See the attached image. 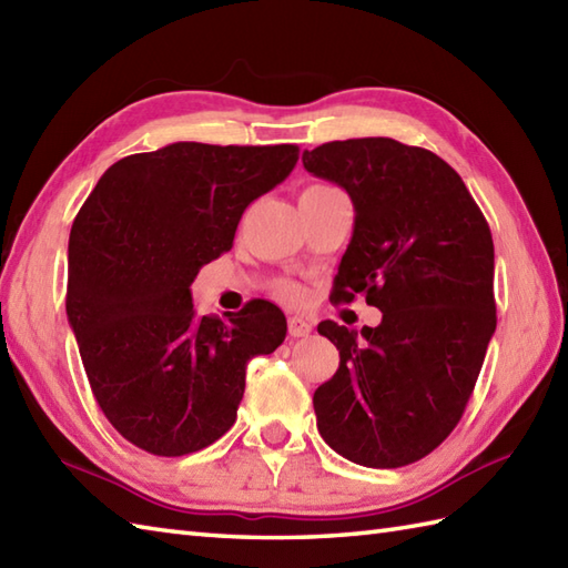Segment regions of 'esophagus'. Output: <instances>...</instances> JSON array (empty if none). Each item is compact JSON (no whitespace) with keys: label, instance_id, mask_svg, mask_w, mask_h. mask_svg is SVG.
I'll use <instances>...</instances> for the list:
<instances>
[{"label":"esophagus","instance_id":"34e87169","mask_svg":"<svg viewBox=\"0 0 568 568\" xmlns=\"http://www.w3.org/2000/svg\"><path fill=\"white\" fill-rule=\"evenodd\" d=\"M312 332V324L303 317H291L287 320V334L293 336V339H300V336H307Z\"/></svg>","mask_w":568,"mask_h":568}]
</instances>
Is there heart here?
Returning <instances> with one entry per match:
<instances>
[{
  "mask_svg": "<svg viewBox=\"0 0 568 568\" xmlns=\"http://www.w3.org/2000/svg\"><path fill=\"white\" fill-rule=\"evenodd\" d=\"M317 187H327V185H317ZM277 295L287 300V303H295V300L300 297V291H297V285H293V283H281V285H277Z\"/></svg>",
  "mask_w": 568,
  "mask_h": 568,
  "instance_id": "heart-1",
  "label": "heart"
}]
</instances>
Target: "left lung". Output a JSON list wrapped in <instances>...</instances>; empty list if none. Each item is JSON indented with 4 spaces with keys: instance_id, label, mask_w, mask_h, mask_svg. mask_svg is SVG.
Listing matches in <instances>:
<instances>
[{
    "instance_id": "left-lung-1",
    "label": "left lung",
    "mask_w": 568,
    "mask_h": 568,
    "mask_svg": "<svg viewBox=\"0 0 568 568\" xmlns=\"http://www.w3.org/2000/svg\"><path fill=\"white\" fill-rule=\"evenodd\" d=\"M354 202L336 303L383 312L361 332L327 320L339 371L315 390L322 439L368 468L437 449L462 419L496 332L493 236L464 180L437 153L395 139L329 141L303 153Z\"/></svg>"
}]
</instances>
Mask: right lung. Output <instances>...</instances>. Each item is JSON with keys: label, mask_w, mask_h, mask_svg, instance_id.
Instances as JSON below:
<instances>
[{"label": "right lung", "mask_w": 568, "mask_h": 568, "mask_svg": "<svg viewBox=\"0 0 568 568\" xmlns=\"http://www.w3.org/2000/svg\"><path fill=\"white\" fill-rule=\"evenodd\" d=\"M293 143L180 141L106 168L68 244V322L94 400L155 456H185L236 422L253 356L283 344V312L251 300L200 317L190 285L232 248L241 214L291 175Z\"/></svg>", "instance_id": "1"}]
</instances>
